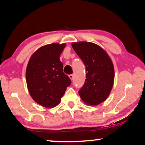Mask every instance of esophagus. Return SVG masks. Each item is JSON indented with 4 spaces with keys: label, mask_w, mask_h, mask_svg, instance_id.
<instances>
[{
    "label": "esophagus",
    "mask_w": 145,
    "mask_h": 145,
    "mask_svg": "<svg viewBox=\"0 0 145 145\" xmlns=\"http://www.w3.org/2000/svg\"><path fill=\"white\" fill-rule=\"evenodd\" d=\"M68 77H69V78H70L71 80H73V74L69 75V76H68Z\"/></svg>",
    "instance_id": "esophagus-1"
}]
</instances>
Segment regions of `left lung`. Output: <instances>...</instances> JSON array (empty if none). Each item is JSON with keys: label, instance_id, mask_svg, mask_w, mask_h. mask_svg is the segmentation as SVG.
I'll return each instance as SVG.
<instances>
[{"label": "left lung", "instance_id": "left-lung-1", "mask_svg": "<svg viewBox=\"0 0 145 145\" xmlns=\"http://www.w3.org/2000/svg\"><path fill=\"white\" fill-rule=\"evenodd\" d=\"M72 46L86 69V79L78 91L86 104L97 105L109 97L114 84V68L111 57L101 46L88 41L73 42Z\"/></svg>", "mask_w": 145, "mask_h": 145}]
</instances>
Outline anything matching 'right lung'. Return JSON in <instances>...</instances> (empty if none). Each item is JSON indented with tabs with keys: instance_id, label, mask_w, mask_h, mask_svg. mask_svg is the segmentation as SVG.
I'll use <instances>...</instances> for the list:
<instances>
[{
	"instance_id": "1",
	"label": "right lung",
	"mask_w": 145,
	"mask_h": 145,
	"mask_svg": "<svg viewBox=\"0 0 145 145\" xmlns=\"http://www.w3.org/2000/svg\"><path fill=\"white\" fill-rule=\"evenodd\" d=\"M66 43H53L41 46L31 56L26 68L27 89L34 101L44 107L59 104L71 80L63 72L60 55Z\"/></svg>"
}]
</instances>
